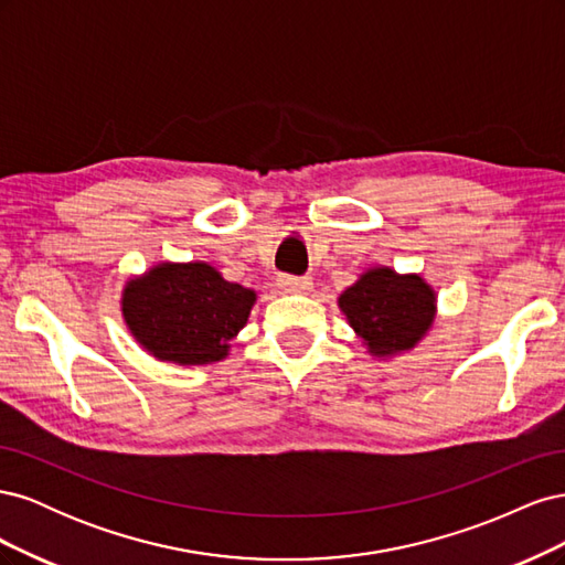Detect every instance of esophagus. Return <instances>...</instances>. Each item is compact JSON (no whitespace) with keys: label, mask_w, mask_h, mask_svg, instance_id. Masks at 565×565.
I'll use <instances>...</instances> for the list:
<instances>
[{"label":"esophagus","mask_w":565,"mask_h":565,"mask_svg":"<svg viewBox=\"0 0 565 565\" xmlns=\"http://www.w3.org/2000/svg\"><path fill=\"white\" fill-rule=\"evenodd\" d=\"M278 287L285 295H306L311 292L313 280L311 278H295V276H280Z\"/></svg>","instance_id":"esophagus-1"}]
</instances>
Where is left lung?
<instances>
[{"instance_id": "left-lung-1", "label": "left lung", "mask_w": 565, "mask_h": 565, "mask_svg": "<svg viewBox=\"0 0 565 565\" xmlns=\"http://www.w3.org/2000/svg\"><path fill=\"white\" fill-rule=\"evenodd\" d=\"M353 332L374 358L413 351L431 330L436 292L417 273L372 266L337 299Z\"/></svg>"}]
</instances>
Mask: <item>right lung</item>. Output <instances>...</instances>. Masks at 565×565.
I'll return each instance as SVG.
<instances>
[{
    "mask_svg": "<svg viewBox=\"0 0 565 565\" xmlns=\"http://www.w3.org/2000/svg\"><path fill=\"white\" fill-rule=\"evenodd\" d=\"M122 316L141 349L162 363L224 361L256 303L249 287L224 280L204 262H162L122 289Z\"/></svg>",
    "mask_w": 565,
    "mask_h": 565,
    "instance_id": "obj_1",
    "label": "right lung"
}]
</instances>
